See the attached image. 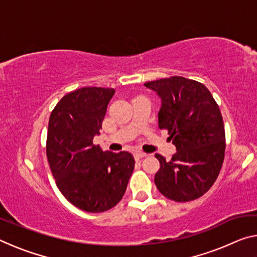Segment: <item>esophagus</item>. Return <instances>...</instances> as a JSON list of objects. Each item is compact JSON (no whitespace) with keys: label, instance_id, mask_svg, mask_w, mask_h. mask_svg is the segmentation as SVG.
<instances>
[{"label":"esophagus","instance_id":"1","mask_svg":"<svg viewBox=\"0 0 257 257\" xmlns=\"http://www.w3.org/2000/svg\"><path fill=\"white\" fill-rule=\"evenodd\" d=\"M146 155H147V154L142 153V152H136V153L134 154V158H135V160L138 161V160H141V159H143V158H145Z\"/></svg>","mask_w":257,"mask_h":257}]
</instances>
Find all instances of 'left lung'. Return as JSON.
<instances>
[{
	"instance_id": "obj_1",
	"label": "left lung",
	"mask_w": 257,
	"mask_h": 257,
	"mask_svg": "<svg viewBox=\"0 0 257 257\" xmlns=\"http://www.w3.org/2000/svg\"><path fill=\"white\" fill-rule=\"evenodd\" d=\"M144 85L161 98L159 128L168 130L177 149L169 162L155 154V185L172 201H194L211 188L222 168L225 133L219 105L203 84L180 76Z\"/></svg>"
}]
</instances>
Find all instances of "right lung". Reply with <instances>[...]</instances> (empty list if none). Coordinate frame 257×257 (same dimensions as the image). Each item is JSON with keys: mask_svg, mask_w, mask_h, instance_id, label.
I'll return each mask as SVG.
<instances>
[{"mask_svg": "<svg viewBox=\"0 0 257 257\" xmlns=\"http://www.w3.org/2000/svg\"><path fill=\"white\" fill-rule=\"evenodd\" d=\"M115 90L84 87L60 99L49 120L46 155L64 197L82 211L99 213L122 198L135 168L128 152H103L93 144Z\"/></svg>", "mask_w": 257, "mask_h": 257, "instance_id": "obj_1", "label": "right lung"}]
</instances>
